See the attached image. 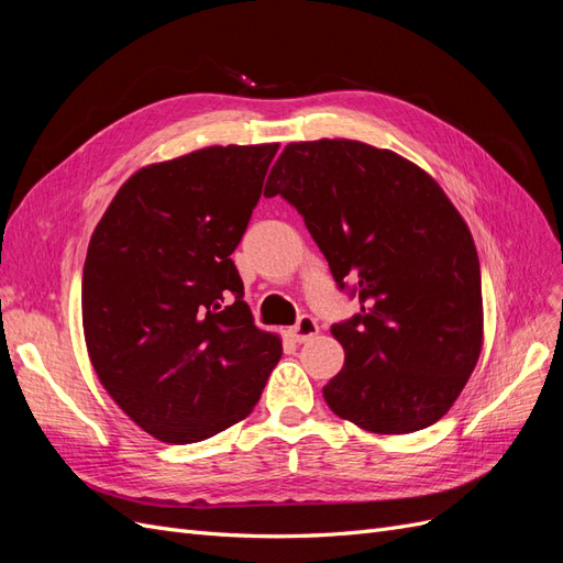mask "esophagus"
<instances>
[{"label": "esophagus", "mask_w": 563, "mask_h": 563, "mask_svg": "<svg viewBox=\"0 0 563 563\" xmlns=\"http://www.w3.org/2000/svg\"><path fill=\"white\" fill-rule=\"evenodd\" d=\"M317 333H319V323H317V319H312V317H308V314H302V317L298 319L296 327L288 329V335H291L294 343H305V340L314 338Z\"/></svg>", "instance_id": "obj_1"}]
</instances>
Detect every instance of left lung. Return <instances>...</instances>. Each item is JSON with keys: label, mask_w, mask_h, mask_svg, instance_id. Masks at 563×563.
Returning <instances> with one entry per match:
<instances>
[{"label": "left lung", "mask_w": 563, "mask_h": 563, "mask_svg": "<svg viewBox=\"0 0 563 563\" xmlns=\"http://www.w3.org/2000/svg\"><path fill=\"white\" fill-rule=\"evenodd\" d=\"M294 203L340 288L362 312L331 333L345 366L329 408L376 434L449 413L484 345L482 272L463 216L420 166L347 139L288 143L265 197Z\"/></svg>", "instance_id": "obj_1"}]
</instances>
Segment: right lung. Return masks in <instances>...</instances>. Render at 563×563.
Masks as SVG:
<instances>
[{
    "label": "right lung",
    "instance_id": "1",
    "mask_svg": "<svg viewBox=\"0 0 563 563\" xmlns=\"http://www.w3.org/2000/svg\"><path fill=\"white\" fill-rule=\"evenodd\" d=\"M279 143L211 145L143 166L96 225L81 279L84 340L122 411L195 444L258 404L282 340L253 323L232 263Z\"/></svg>",
    "mask_w": 563,
    "mask_h": 563
}]
</instances>
